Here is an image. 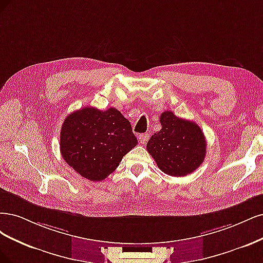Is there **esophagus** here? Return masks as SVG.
I'll use <instances>...</instances> for the list:
<instances>
[{
    "label": "esophagus",
    "mask_w": 263,
    "mask_h": 263,
    "mask_svg": "<svg viewBox=\"0 0 263 263\" xmlns=\"http://www.w3.org/2000/svg\"><path fill=\"white\" fill-rule=\"evenodd\" d=\"M148 138H149V134L142 133L139 135V141L141 142V144H145L148 141Z\"/></svg>",
    "instance_id": "obj_1"
}]
</instances>
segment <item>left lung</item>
<instances>
[{
    "instance_id": "obj_1",
    "label": "left lung",
    "mask_w": 263,
    "mask_h": 263,
    "mask_svg": "<svg viewBox=\"0 0 263 263\" xmlns=\"http://www.w3.org/2000/svg\"><path fill=\"white\" fill-rule=\"evenodd\" d=\"M162 130L148 140L146 149L163 173L183 177L193 173L203 163L206 141L200 126L177 117L172 111L160 115Z\"/></svg>"
}]
</instances>
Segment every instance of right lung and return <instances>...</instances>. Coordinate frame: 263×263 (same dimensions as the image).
<instances>
[{
	"label": "right lung",
	"instance_id": "obj_1",
	"mask_svg": "<svg viewBox=\"0 0 263 263\" xmlns=\"http://www.w3.org/2000/svg\"><path fill=\"white\" fill-rule=\"evenodd\" d=\"M138 144L131 123L116 108L84 107L65 118L60 151L67 165L90 181H101Z\"/></svg>",
	"mask_w": 263,
	"mask_h": 263
}]
</instances>
